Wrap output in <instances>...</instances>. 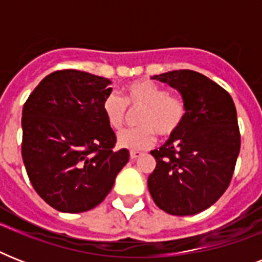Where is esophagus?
<instances>
[{"label": "esophagus", "instance_id": "obj_1", "mask_svg": "<svg viewBox=\"0 0 262 262\" xmlns=\"http://www.w3.org/2000/svg\"><path fill=\"white\" fill-rule=\"evenodd\" d=\"M143 155H144L143 152H139V151H132L130 152L132 159H137V158H140V156H143Z\"/></svg>", "mask_w": 262, "mask_h": 262}]
</instances>
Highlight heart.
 Masks as SVG:
<instances>
[{
  "label": "heart",
  "instance_id": "1",
  "mask_svg": "<svg viewBox=\"0 0 262 262\" xmlns=\"http://www.w3.org/2000/svg\"><path fill=\"white\" fill-rule=\"evenodd\" d=\"M123 100L114 94L107 95L102 110L111 129L119 130L126 118V106L137 110L140 126L123 130L117 144L129 151H144L155 143L156 133L171 137L181 129L187 115V104L178 95L168 94L164 88L148 80H137L126 84L122 90Z\"/></svg>",
  "mask_w": 262,
  "mask_h": 262
}]
</instances>
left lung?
Wrapping results in <instances>:
<instances>
[{
	"label": "left lung",
	"instance_id": "1",
	"mask_svg": "<svg viewBox=\"0 0 262 262\" xmlns=\"http://www.w3.org/2000/svg\"><path fill=\"white\" fill-rule=\"evenodd\" d=\"M168 84L187 104L185 122L151 151L156 167L148 189L170 215H195L217 201L231 182L241 136L234 100L219 84L194 71H171L152 77Z\"/></svg>",
	"mask_w": 262,
	"mask_h": 262
}]
</instances>
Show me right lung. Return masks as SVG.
<instances>
[{
    "label": "right lung",
    "instance_id": "add662e5",
    "mask_svg": "<svg viewBox=\"0 0 262 262\" xmlns=\"http://www.w3.org/2000/svg\"><path fill=\"white\" fill-rule=\"evenodd\" d=\"M108 79L67 69L46 76L23 107L21 156L32 186L59 212L90 211L110 193L129 151H114L102 110Z\"/></svg>",
    "mask_w": 262,
    "mask_h": 262
}]
</instances>
